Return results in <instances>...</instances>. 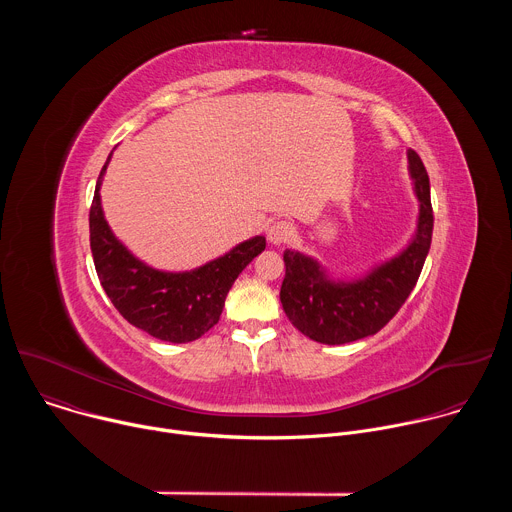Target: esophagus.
Returning a JSON list of instances; mask_svg holds the SVG:
<instances>
[{"instance_id":"obj_1","label":"esophagus","mask_w":512,"mask_h":512,"mask_svg":"<svg viewBox=\"0 0 512 512\" xmlns=\"http://www.w3.org/2000/svg\"><path fill=\"white\" fill-rule=\"evenodd\" d=\"M265 233H267V241L271 245H283L291 239V235H294V229H291V225L287 221H273L267 225Z\"/></svg>"}]
</instances>
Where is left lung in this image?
Here are the masks:
<instances>
[{
  "label": "left lung",
  "mask_w": 512,
  "mask_h": 512,
  "mask_svg": "<svg viewBox=\"0 0 512 512\" xmlns=\"http://www.w3.org/2000/svg\"><path fill=\"white\" fill-rule=\"evenodd\" d=\"M407 160L419 198V221L403 253L356 281H332L312 257L289 249L283 253L285 277L279 300L289 322L308 338L322 344H346L377 334L413 291L431 245L433 210L429 176L421 158L409 150Z\"/></svg>",
  "instance_id": "8db88e82"
}]
</instances>
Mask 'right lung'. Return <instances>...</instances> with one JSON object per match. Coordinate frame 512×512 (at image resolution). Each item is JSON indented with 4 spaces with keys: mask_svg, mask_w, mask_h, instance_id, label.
Wrapping results in <instances>:
<instances>
[{
    "mask_svg": "<svg viewBox=\"0 0 512 512\" xmlns=\"http://www.w3.org/2000/svg\"><path fill=\"white\" fill-rule=\"evenodd\" d=\"M107 164L109 160L99 174L89 212L91 251L105 294L129 324L154 338L174 344L200 338L221 318L229 289L265 249V237H253L194 271L152 269L115 239L105 221L99 188Z\"/></svg>",
    "mask_w": 512,
    "mask_h": 512,
    "instance_id": "obj_1",
    "label": "right lung"
}]
</instances>
